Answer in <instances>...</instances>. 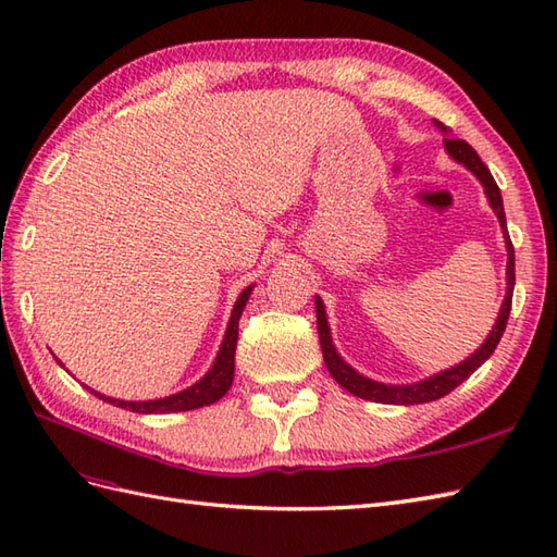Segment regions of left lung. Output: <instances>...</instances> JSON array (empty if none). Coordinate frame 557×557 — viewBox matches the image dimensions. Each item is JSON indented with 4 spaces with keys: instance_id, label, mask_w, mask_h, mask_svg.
Masks as SVG:
<instances>
[{
    "instance_id": "8db88e82",
    "label": "left lung",
    "mask_w": 557,
    "mask_h": 557,
    "mask_svg": "<svg viewBox=\"0 0 557 557\" xmlns=\"http://www.w3.org/2000/svg\"><path fill=\"white\" fill-rule=\"evenodd\" d=\"M437 126H442L437 122ZM442 132H445V126H442ZM445 148L447 152L454 157L456 162H461L463 166H468L473 174L480 178V183L484 185V193L490 197V205L496 211L498 223L504 227V235H506V249H508V268H506V275H508V292L504 298V306L502 312H498L496 324L492 334L487 336V341L470 355V358L461 364H456L447 372H440L431 379H425L421 383H411V386H386V383H376L372 379H364L362 374L355 372L352 367H348L344 360L338 358L336 348L332 346V336H330V324H326V315H324V306L320 301V296H315V310H318V334H320V346H322V358L326 369H330V374L338 381V386H344L348 393L362 397V400H372V403H383V405H421V403H433L440 400V397H445L447 393H451L459 383H463L470 374L475 372V369L490 358L494 352V348L498 346V341H502L504 332H506V324H508V315H510V304H512V287H516V249H512V242L508 237L506 231V213H504V199H502V190H498V185L494 181V176L490 174L487 164H484L478 152L468 146L466 140L461 138H445Z\"/></svg>"
}]
</instances>
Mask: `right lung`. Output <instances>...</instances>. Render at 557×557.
I'll return each mask as SVG.
<instances>
[{
    "mask_svg": "<svg viewBox=\"0 0 557 557\" xmlns=\"http://www.w3.org/2000/svg\"><path fill=\"white\" fill-rule=\"evenodd\" d=\"M251 287H247L245 292L239 294L237 304L233 308L231 322H227V332L223 336L221 350L216 355V362L207 372L205 379H199L195 386L185 388L176 395L162 397V400H148V403H124V400H115V397H103L101 393H94L101 397L103 403H110L122 409L136 411V414H169V411H188V409H197V407H207L213 405L216 400L227 393V388L233 386V376H235V348H237V324L242 318V310H245L247 301H249Z\"/></svg>",
    "mask_w": 557,
    "mask_h": 557,
    "instance_id": "1",
    "label": "right lung"
}]
</instances>
